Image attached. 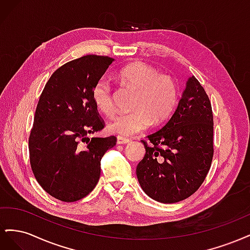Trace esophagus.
<instances>
[{
  "mask_svg": "<svg viewBox=\"0 0 250 250\" xmlns=\"http://www.w3.org/2000/svg\"><path fill=\"white\" fill-rule=\"evenodd\" d=\"M130 142H131V140L123 138V137H118V138H117V143L119 144V145H124V144H129Z\"/></svg>",
  "mask_w": 250,
  "mask_h": 250,
  "instance_id": "obj_1",
  "label": "esophagus"
}]
</instances>
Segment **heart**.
I'll use <instances>...</instances> for the list:
<instances>
[{"label": "heart", "instance_id": "b5f03b06", "mask_svg": "<svg viewBox=\"0 0 250 250\" xmlns=\"http://www.w3.org/2000/svg\"><path fill=\"white\" fill-rule=\"evenodd\" d=\"M118 78L125 86L135 89L131 108L120 113L107 125L109 132L119 135H133L143 132L151 125L167 120L177 101V86L172 77L158 74L154 67L144 62H133L124 66ZM95 106L103 115L110 117L115 112L113 94L106 78L98 80L92 90Z\"/></svg>", "mask_w": 250, "mask_h": 250}]
</instances>
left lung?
Returning <instances> with one entry per match:
<instances>
[{
	"label": "left lung",
	"mask_w": 250,
	"mask_h": 250,
	"mask_svg": "<svg viewBox=\"0 0 250 250\" xmlns=\"http://www.w3.org/2000/svg\"><path fill=\"white\" fill-rule=\"evenodd\" d=\"M214 120L206 90L188 79L173 115L160 130L142 141L146 154L137 167L138 180L149 197L175 203L187 199L206 179L214 155Z\"/></svg>",
	"instance_id": "1"
}]
</instances>
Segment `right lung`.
Returning a JSON list of instances; mask_svg holds the SVG:
<instances>
[{"label": "right lung", "instance_id": "obj_1", "mask_svg": "<svg viewBox=\"0 0 250 250\" xmlns=\"http://www.w3.org/2000/svg\"><path fill=\"white\" fill-rule=\"evenodd\" d=\"M113 58L86 55L66 62L48 80L35 110L29 137L30 165L42 188L64 202L92 192L101 173V158L117 138H92L104 128L92 90Z\"/></svg>", "mask_w": 250, "mask_h": 250}]
</instances>
